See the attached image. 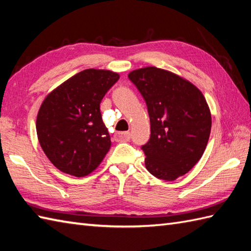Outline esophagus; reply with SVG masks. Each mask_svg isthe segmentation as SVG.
<instances>
[{
    "label": "esophagus",
    "instance_id": "esophagus-1",
    "mask_svg": "<svg viewBox=\"0 0 251 251\" xmlns=\"http://www.w3.org/2000/svg\"><path fill=\"white\" fill-rule=\"evenodd\" d=\"M114 139L116 141H129L130 134L128 131H117L114 134Z\"/></svg>",
    "mask_w": 251,
    "mask_h": 251
}]
</instances>
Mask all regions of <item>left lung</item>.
<instances>
[{"label":"left lung","mask_w":251,"mask_h":251,"mask_svg":"<svg viewBox=\"0 0 251 251\" xmlns=\"http://www.w3.org/2000/svg\"><path fill=\"white\" fill-rule=\"evenodd\" d=\"M145 99L151 136L141 150L149 173L176 180L194 167L204 153L211 129V115L199 88L176 74L155 67L128 74Z\"/></svg>","instance_id":"obj_1"}]
</instances>
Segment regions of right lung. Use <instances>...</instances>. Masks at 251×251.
<instances>
[{
  "label": "right lung",
  "mask_w": 251,
  "mask_h": 251,
  "mask_svg": "<svg viewBox=\"0 0 251 251\" xmlns=\"http://www.w3.org/2000/svg\"><path fill=\"white\" fill-rule=\"evenodd\" d=\"M117 73L87 69L47 96L36 119V132L46 156L62 173L87 176L111 146L100 102L119 81Z\"/></svg>",
  "instance_id": "add662e5"
}]
</instances>
